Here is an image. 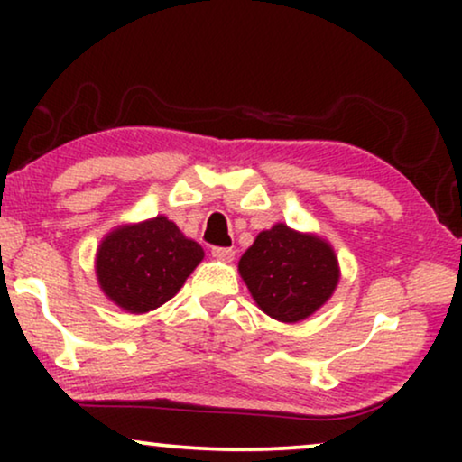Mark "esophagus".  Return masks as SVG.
<instances>
[{
  "label": "esophagus",
  "instance_id": "1",
  "mask_svg": "<svg viewBox=\"0 0 462 462\" xmlns=\"http://www.w3.org/2000/svg\"><path fill=\"white\" fill-rule=\"evenodd\" d=\"M212 256L218 258V261L231 263L233 256H236V250H233V248H220V245H214V248H212Z\"/></svg>",
  "mask_w": 462,
  "mask_h": 462
}]
</instances>
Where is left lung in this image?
<instances>
[{
	"label": "left lung",
	"mask_w": 462,
	"mask_h": 462,
	"mask_svg": "<svg viewBox=\"0 0 462 462\" xmlns=\"http://www.w3.org/2000/svg\"><path fill=\"white\" fill-rule=\"evenodd\" d=\"M239 273L264 313L292 324L330 299L338 283V263L324 239L280 223L258 233L239 261Z\"/></svg>",
	"instance_id": "obj_1"
}]
</instances>
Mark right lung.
I'll return each instance as SVG.
<instances>
[{
    "label": "right lung",
    "mask_w": 462,
    "mask_h": 462,
    "mask_svg": "<svg viewBox=\"0 0 462 462\" xmlns=\"http://www.w3.org/2000/svg\"><path fill=\"white\" fill-rule=\"evenodd\" d=\"M204 250L172 220L151 218L116 229L100 244L97 273L103 292L130 313L157 309L182 288Z\"/></svg>",
    "instance_id": "right-lung-1"
}]
</instances>
